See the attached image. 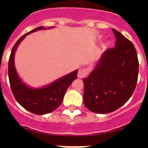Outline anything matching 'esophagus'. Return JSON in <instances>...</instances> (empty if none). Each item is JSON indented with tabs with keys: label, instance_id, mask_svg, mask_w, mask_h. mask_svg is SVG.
Segmentation results:
<instances>
[{
	"label": "esophagus",
	"instance_id": "34e87169",
	"mask_svg": "<svg viewBox=\"0 0 148 148\" xmlns=\"http://www.w3.org/2000/svg\"><path fill=\"white\" fill-rule=\"evenodd\" d=\"M88 75V70L87 68H82L80 70H78V77L80 78H85L87 75Z\"/></svg>",
	"mask_w": 148,
	"mask_h": 148
}]
</instances>
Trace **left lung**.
<instances>
[{
  "label": "left lung",
  "mask_w": 148,
  "mask_h": 148,
  "mask_svg": "<svg viewBox=\"0 0 148 148\" xmlns=\"http://www.w3.org/2000/svg\"><path fill=\"white\" fill-rule=\"evenodd\" d=\"M116 46L103 53L96 67L84 78V103L95 113L116 110L133 95L138 75L136 48L130 40L113 29Z\"/></svg>",
  "instance_id": "left-lung-1"
}]
</instances>
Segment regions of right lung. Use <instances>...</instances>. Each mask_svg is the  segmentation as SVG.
I'll return each mask as SVG.
<instances>
[{
  "label": "right lung",
  "mask_w": 148,
  "mask_h": 148,
  "mask_svg": "<svg viewBox=\"0 0 148 148\" xmlns=\"http://www.w3.org/2000/svg\"><path fill=\"white\" fill-rule=\"evenodd\" d=\"M40 29H45L43 27L32 29L18 39L13 47L8 63V75L10 87L14 97L24 109L37 115L51 113L58 108L62 102L64 94L69 86L77 78L78 70L63 76L49 85L40 89L27 87L18 75L14 64V56L18 44L26 35Z\"/></svg>",
  "instance_id": "obj_1"
}]
</instances>
